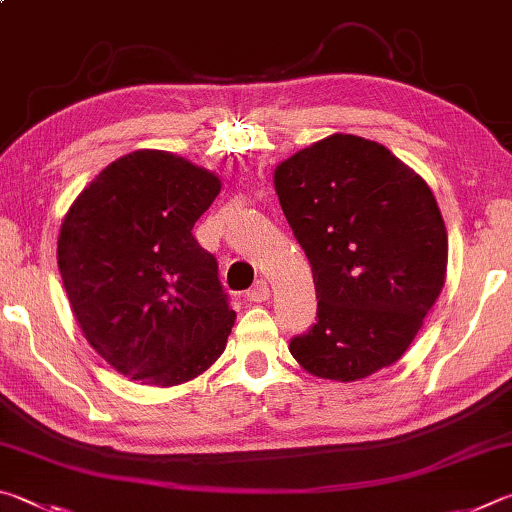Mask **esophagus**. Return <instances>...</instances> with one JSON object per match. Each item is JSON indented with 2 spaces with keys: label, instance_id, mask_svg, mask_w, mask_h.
<instances>
[{
  "label": "esophagus",
  "instance_id": "obj_1",
  "mask_svg": "<svg viewBox=\"0 0 512 512\" xmlns=\"http://www.w3.org/2000/svg\"><path fill=\"white\" fill-rule=\"evenodd\" d=\"M270 285H267L265 281H256L254 285H251V288L247 290V299L251 301V303H263V301H267L270 299Z\"/></svg>",
  "mask_w": 512,
  "mask_h": 512
}]
</instances>
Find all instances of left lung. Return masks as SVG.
Returning <instances> with one entry per match:
<instances>
[{
	"label": "left lung",
	"mask_w": 512,
	"mask_h": 512,
	"mask_svg": "<svg viewBox=\"0 0 512 512\" xmlns=\"http://www.w3.org/2000/svg\"><path fill=\"white\" fill-rule=\"evenodd\" d=\"M274 191L319 299L317 324L290 342L294 360L337 382L396 364L445 285L432 188L382 143L335 132L281 161Z\"/></svg>",
	"instance_id": "8db88e82"
}]
</instances>
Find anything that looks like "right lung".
Instances as JSON below:
<instances>
[{
  "label": "right lung",
  "instance_id": "1",
  "mask_svg": "<svg viewBox=\"0 0 512 512\" xmlns=\"http://www.w3.org/2000/svg\"><path fill=\"white\" fill-rule=\"evenodd\" d=\"M220 188L213 170L141 148L105 166L62 218L58 267L71 312L125 378L177 387L227 348L236 312L191 233Z\"/></svg>",
  "mask_w": 512,
  "mask_h": 512
}]
</instances>
